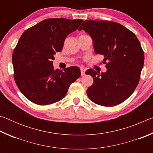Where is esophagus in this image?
<instances>
[{
	"mask_svg": "<svg viewBox=\"0 0 153 153\" xmlns=\"http://www.w3.org/2000/svg\"><path fill=\"white\" fill-rule=\"evenodd\" d=\"M80 71H81V75H82V76H84V75H85V71H86V69H84V67H82V68L80 69Z\"/></svg>",
	"mask_w": 153,
	"mask_h": 153,
	"instance_id": "34e87169",
	"label": "esophagus"
}]
</instances>
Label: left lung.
<instances>
[{
	"label": "left lung",
	"instance_id": "1",
	"mask_svg": "<svg viewBox=\"0 0 153 153\" xmlns=\"http://www.w3.org/2000/svg\"><path fill=\"white\" fill-rule=\"evenodd\" d=\"M82 30L91 36L95 53L104 55L107 68L105 73L94 69L86 71L94 79L86 91L88 97L105 107L120 104L139 83L144 61L140 41L128 28L110 21H84L78 29Z\"/></svg>",
	"mask_w": 153,
	"mask_h": 153
}]
</instances>
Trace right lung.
Listing matches in <instances>:
<instances>
[{
    "label": "right lung",
    "instance_id": "obj_1",
    "mask_svg": "<svg viewBox=\"0 0 153 153\" xmlns=\"http://www.w3.org/2000/svg\"><path fill=\"white\" fill-rule=\"evenodd\" d=\"M82 19H46L28 28L21 36L12 55L14 79L18 88L35 104L46 105L65 97L69 87L81 76L78 67L55 70L54 55L60 52L68 34Z\"/></svg>",
    "mask_w": 153,
    "mask_h": 153
}]
</instances>
